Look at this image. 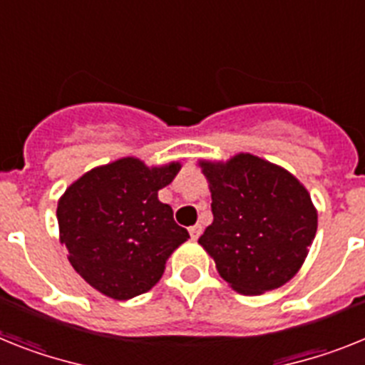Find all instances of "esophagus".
<instances>
[{
    "label": "esophagus",
    "mask_w": 365,
    "mask_h": 365,
    "mask_svg": "<svg viewBox=\"0 0 365 365\" xmlns=\"http://www.w3.org/2000/svg\"><path fill=\"white\" fill-rule=\"evenodd\" d=\"M189 234H191L192 240H198V237H200V234H202V226L200 225L191 226V228H189Z\"/></svg>",
    "instance_id": "esophagus-1"
}]
</instances>
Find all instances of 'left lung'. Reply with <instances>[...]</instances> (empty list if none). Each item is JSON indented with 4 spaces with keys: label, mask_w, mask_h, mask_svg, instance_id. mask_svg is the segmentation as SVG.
Returning <instances> with one entry per match:
<instances>
[{
    "label": "left lung",
    "mask_w": 365,
    "mask_h": 365,
    "mask_svg": "<svg viewBox=\"0 0 365 365\" xmlns=\"http://www.w3.org/2000/svg\"><path fill=\"white\" fill-rule=\"evenodd\" d=\"M198 165L213 213L198 243L220 277L243 295H262L292 280L317 232V210L304 185L252 154Z\"/></svg>",
    "instance_id": "8db88e82"
}]
</instances>
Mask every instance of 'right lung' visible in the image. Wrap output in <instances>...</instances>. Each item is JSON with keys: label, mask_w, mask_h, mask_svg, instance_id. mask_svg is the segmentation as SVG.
Segmentation results:
<instances>
[{"label": "right lung", "mask_w": 365, "mask_h": 365, "mask_svg": "<svg viewBox=\"0 0 365 365\" xmlns=\"http://www.w3.org/2000/svg\"><path fill=\"white\" fill-rule=\"evenodd\" d=\"M178 161L146 167L122 158L85 173L57 204L59 240L72 267L115 301L146 293L163 277L168 256L185 243L187 230L158 191L180 173Z\"/></svg>", "instance_id": "obj_1"}]
</instances>
